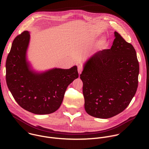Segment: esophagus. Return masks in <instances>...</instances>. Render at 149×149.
<instances>
[{"mask_svg": "<svg viewBox=\"0 0 149 149\" xmlns=\"http://www.w3.org/2000/svg\"><path fill=\"white\" fill-rule=\"evenodd\" d=\"M82 70H83V68H82V66H81V65L78 66V73H79V75L81 74Z\"/></svg>", "mask_w": 149, "mask_h": 149, "instance_id": "34e87169", "label": "esophagus"}]
</instances>
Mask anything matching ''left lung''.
<instances>
[{
  "label": "left lung",
  "instance_id": "obj_1",
  "mask_svg": "<svg viewBox=\"0 0 149 149\" xmlns=\"http://www.w3.org/2000/svg\"><path fill=\"white\" fill-rule=\"evenodd\" d=\"M114 35L111 48L91 56L80 75L85 110L96 118H109L123 111L138 87L136 50L118 32Z\"/></svg>",
  "mask_w": 149,
  "mask_h": 149
}]
</instances>
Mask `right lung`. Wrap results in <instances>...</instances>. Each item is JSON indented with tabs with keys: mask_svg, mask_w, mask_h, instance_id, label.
<instances>
[{
	"mask_svg": "<svg viewBox=\"0 0 149 149\" xmlns=\"http://www.w3.org/2000/svg\"><path fill=\"white\" fill-rule=\"evenodd\" d=\"M29 39V32L24 31L12 42L6 63L7 85L21 107L35 114H51L59 108L68 86L78 77L77 67L34 72L26 61Z\"/></svg>",
	"mask_w": 149,
	"mask_h": 149,
	"instance_id": "obj_1",
	"label": "right lung"
}]
</instances>
